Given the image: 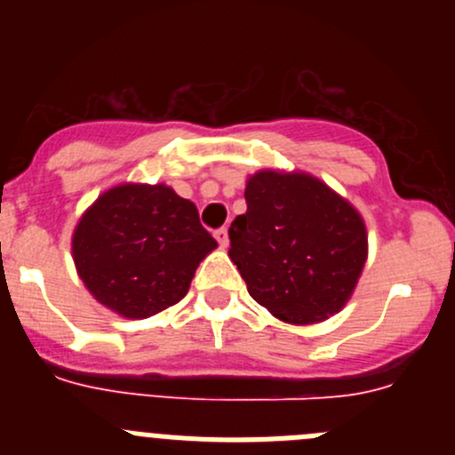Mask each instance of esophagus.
Returning <instances> with one entry per match:
<instances>
[{"label":"esophagus","mask_w":455,"mask_h":455,"mask_svg":"<svg viewBox=\"0 0 455 455\" xmlns=\"http://www.w3.org/2000/svg\"><path fill=\"white\" fill-rule=\"evenodd\" d=\"M215 240H218L220 249H227V246H228V228L227 227L218 228V231H215Z\"/></svg>","instance_id":"1"}]
</instances>
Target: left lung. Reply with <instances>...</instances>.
<instances>
[{"instance_id":"8db88e82","label":"left lung","mask_w":455,"mask_h":455,"mask_svg":"<svg viewBox=\"0 0 455 455\" xmlns=\"http://www.w3.org/2000/svg\"><path fill=\"white\" fill-rule=\"evenodd\" d=\"M244 198L228 257L249 295L288 323L339 313L368 257L365 224L350 202L313 176L277 172L255 173Z\"/></svg>"}]
</instances>
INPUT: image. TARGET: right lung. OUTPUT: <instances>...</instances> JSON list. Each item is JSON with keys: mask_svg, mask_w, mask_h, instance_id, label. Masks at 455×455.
Masks as SVG:
<instances>
[{"mask_svg": "<svg viewBox=\"0 0 455 455\" xmlns=\"http://www.w3.org/2000/svg\"><path fill=\"white\" fill-rule=\"evenodd\" d=\"M215 246L194 202L164 185L105 191L72 237V255L87 291L130 319H147L178 304Z\"/></svg>", "mask_w": 455, "mask_h": 455, "instance_id": "obj_1", "label": "right lung"}]
</instances>
